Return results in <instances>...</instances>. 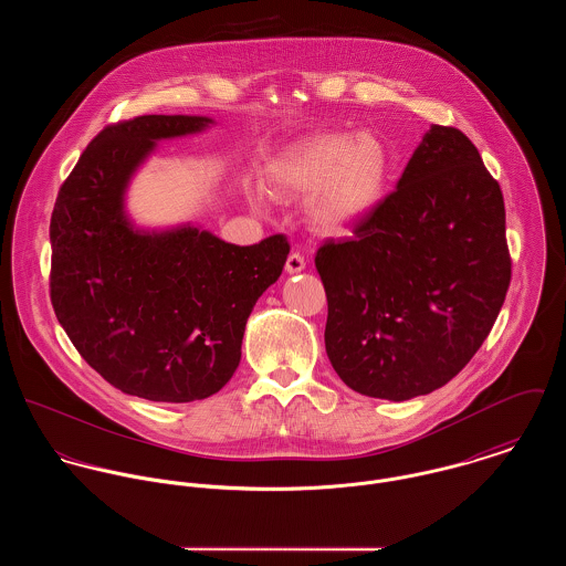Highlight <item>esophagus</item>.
Listing matches in <instances>:
<instances>
[{
	"mask_svg": "<svg viewBox=\"0 0 566 566\" xmlns=\"http://www.w3.org/2000/svg\"><path fill=\"white\" fill-rule=\"evenodd\" d=\"M305 265H307V261H305V256L301 252H290V256L285 261L287 274H298V272L305 270Z\"/></svg>",
	"mask_w": 566,
	"mask_h": 566,
	"instance_id": "esophagus-1",
	"label": "esophagus"
}]
</instances>
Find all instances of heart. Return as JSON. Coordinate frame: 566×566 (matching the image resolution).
Returning a JSON list of instances; mask_svg holds the SVG:
<instances>
[{"instance_id": "1", "label": "heart", "mask_w": 566, "mask_h": 566, "mask_svg": "<svg viewBox=\"0 0 566 566\" xmlns=\"http://www.w3.org/2000/svg\"><path fill=\"white\" fill-rule=\"evenodd\" d=\"M274 187L307 193L312 220L328 233L359 224L379 205L388 178V153L375 137L321 135L292 146L268 165Z\"/></svg>"}]
</instances>
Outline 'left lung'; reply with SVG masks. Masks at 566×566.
<instances>
[{"instance_id":"1","label":"left lung","mask_w":566,"mask_h":566,"mask_svg":"<svg viewBox=\"0 0 566 566\" xmlns=\"http://www.w3.org/2000/svg\"><path fill=\"white\" fill-rule=\"evenodd\" d=\"M324 346L355 392L407 401L449 384L480 350L507 294L505 207L473 142L431 126L397 189L353 238L316 252Z\"/></svg>"}]
</instances>
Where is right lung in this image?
<instances>
[{"instance_id": "right-lung-1", "label": "right lung", "mask_w": 566, "mask_h": 566, "mask_svg": "<svg viewBox=\"0 0 566 566\" xmlns=\"http://www.w3.org/2000/svg\"><path fill=\"white\" fill-rule=\"evenodd\" d=\"M213 124L142 115L106 126L63 182L50 222V298L82 359L117 390L159 403L220 392L242 359L245 321L281 276L290 243L222 242L196 227L135 229L126 187L157 142Z\"/></svg>"}]
</instances>
